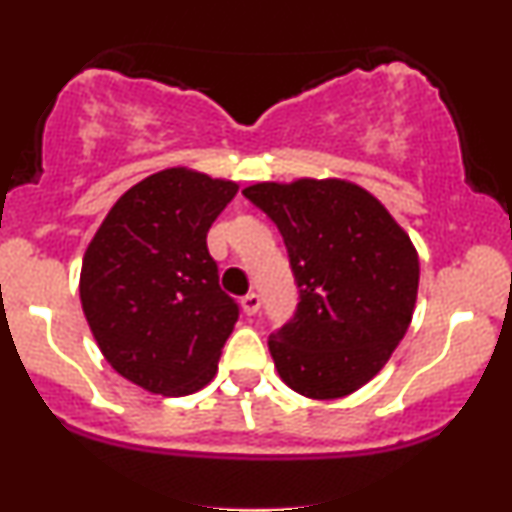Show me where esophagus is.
<instances>
[{"mask_svg": "<svg viewBox=\"0 0 512 512\" xmlns=\"http://www.w3.org/2000/svg\"><path fill=\"white\" fill-rule=\"evenodd\" d=\"M240 305H243L245 315H255L257 310H260V296H257V293H248V296H243Z\"/></svg>", "mask_w": 512, "mask_h": 512, "instance_id": "obj_1", "label": "esophagus"}]
</instances>
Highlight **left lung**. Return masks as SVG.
Returning a JSON list of instances; mask_svg holds the SVG:
<instances>
[{
    "mask_svg": "<svg viewBox=\"0 0 512 512\" xmlns=\"http://www.w3.org/2000/svg\"><path fill=\"white\" fill-rule=\"evenodd\" d=\"M243 195L279 228L301 293L296 315L269 337L281 380L310 399L351 395L409 330L419 291L414 243L349 180L257 182Z\"/></svg>",
    "mask_w": 512,
    "mask_h": 512,
    "instance_id": "left-lung-1",
    "label": "left lung"
}]
</instances>
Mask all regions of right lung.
Returning a JSON list of instances; mask_svg holds the SVG:
<instances>
[{
  "mask_svg": "<svg viewBox=\"0 0 512 512\" xmlns=\"http://www.w3.org/2000/svg\"><path fill=\"white\" fill-rule=\"evenodd\" d=\"M233 180L166 168L122 195L88 243L81 308L105 361L129 383L182 397L211 383L238 305L207 250Z\"/></svg>",
  "mask_w": 512,
  "mask_h": 512,
  "instance_id": "1",
  "label": "right lung"
}]
</instances>
